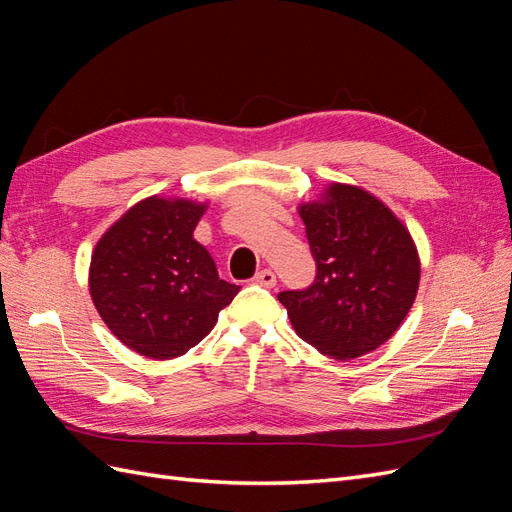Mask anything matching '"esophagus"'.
I'll return each mask as SVG.
<instances>
[{"mask_svg": "<svg viewBox=\"0 0 512 512\" xmlns=\"http://www.w3.org/2000/svg\"><path fill=\"white\" fill-rule=\"evenodd\" d=\"M254 284H258V286H265V288H273V286L277 284V280H275V273H273L271 269H262L260 273H256V275H254Z\"/></svg>", "mask_w": 512, "mask_h": 512, "instance_id": "1", "label": "esophagus"}]
</instances>
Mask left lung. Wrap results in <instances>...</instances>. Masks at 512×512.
<instances>
[{
	"instance_id": "obj_1",
	"label": "left lung",
	"mask_w": 512,
	"mask_h": 512,
	"mask_svg": "<svg viewBox=\"0 0 512 512\" xmlns=\"http://www.w3.org/2000/svg\"><path fill=\"white\" fill-rule=\"evenodd\" d=\"M299 213L316 277L303 290L277 294L294 331L337 361L376 350L416 297L421 262L410 232L378 198L342 183Z\"/></svg>"
}]
</instances>
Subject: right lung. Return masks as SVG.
<instances>
[{
	"label": "right lung",
	"mask_w": 512,
	"mask_h": 512,
	"mask_svg": "<svg viewBox=\"0 0 512 512\" xmlns=\"http://www.w3.org/2000/svg\"><path fill=\"white\" fill-rule=\"evenodd\" d=\"M205 213L192 200L147 198L98 241L89 290L121 344L149 359H173L209 335L241 290L220 280L194 239Z\"/></svg>",
	"instance_id": "add662e5"
}]
</instances>
